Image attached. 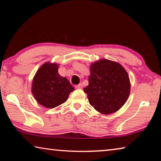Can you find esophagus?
<instances>
[{
	"label": "esophagus",
	"mask_w": 161,
	"mask_h": 161,
	"mask_svg": "<svg viewBox=\"0 0 161 161\" xmlns=\"http://www.w3.org/2000/svg\"><path fill=\"white\" fill-rule=\"evenodd\" d=\"M75 88L76 89H82L83 88V84L81 83L80 84H78V85H76Z\"/></svg>",
	"instance_id": "obj_1"
}]
</instances>
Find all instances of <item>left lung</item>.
<instances>
[{"instance_id": "obj_1", "label": "left lung", "mask_w": 161, "mask_h": 161, "mask_svg": "<svg viewBox=\"0 0 161 161\" xmlns=\"http://www.w3.org/2000/svg\"><path fill=\"white\" fill-rule=\"evenodd\" d=\"M130 90L129 76L119 62L101 59L92 63L89 85L84 92L99 113L111 114L119 110L126 102Z\"/></svg>"}]
</instances>
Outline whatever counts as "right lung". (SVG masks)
Returning <instances> with one entry per match:
<instances>
[{
    "instance_id": "obj_1",
    "label": "right lung",
    "mask_w": 161,
    "mask_h": 161,
    "mask_svg": "<svg viewBox=\"0 0 161 161\" xmlns=\"http://www.w3.org/2000/svg\"><path fill=\"white\" fill-rule=\"evenodd\" d=\"M58 63L45 62L35 73L32 81V93L43 107L53 108L64 103L74 87L58 73Z\"/></svg>"
}]
</instances>
